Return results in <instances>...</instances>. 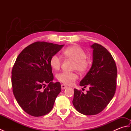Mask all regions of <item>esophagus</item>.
Here are the masks:
<instances>
[{
  "mask_svg": "<svg viewBox=\"0 0 131 131\" xmlns=\"http://www.w3.org/2000/svg\"><path fill=\"white\" fill-rule=\"evenodd\" d=\"M67 87H68L67 86H66V85H65V84H63L61 85V88H62V90H64V89H65V88H66Z\"/></svg>",
  "mask_w": 131,
  "mask_h": 131,
  "instance_id": "esophagus-1",
  "label": "esophagus"
}]
</instances>
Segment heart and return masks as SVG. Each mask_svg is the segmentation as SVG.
<instances>
[{"mask_svg": "<svg viewBox=\"0 0 131 131\" xmlns=\"http://www.w3.org/2000/svg\"><path fill=\"white\" fill-rule=\"evenodd\" d=\"M63 54L66 58L74 61V70L80 73H84L87 71L90 66V61L87 58V53L82 48L76 46L68 47L64 50ZM62 59L57 54L52 56L50 58L49 64L51 67L57 70L62 65ZM78 75L74 72L63 71L57 75L58 81L66 85H71L78 79Z\"/></svg>", "mask_w": 131, "mask_h": 131, "instance_id": "heart-1", "label": "heart"}]
</instances>
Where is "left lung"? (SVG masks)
<instances>
[{"mask_svg": "<svg viewBox=\"0 0 131 131\" xmlns=\"http://www.w3.org/2000/svg\"><path fill=\"white\" fill-rule=\"evenodd\" d=\"M93 49V62L87 75L80 82V86L90 90L84 94L74 89L73 104L80 113L93 115L101 112L114 96L117 68L110 53L99 44L91 46Z\"/></svg>", "mask_w": 131, "mask_h": 131, "instance_id": "8db88e82", "label": "left lung"}]
</instances>
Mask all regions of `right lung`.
Instances as JSON below:
<instances>
[{
    "instance_id": "1",
    "label": "right lung",
    "mask_w": 131,
    "mask_h": 131,
    "mask_svg": "<svg viewBox=\"0 0 131 131\" xmlns=\"http://www.w3.org/2000/svg\"><path fill=\"white\" fill-rule=\"evenodd\" d=\"M63 46L37 41L24 49L17 58L12 70L13 93L19 105L30 115L49 113L60 93V83L52 82L49 60Z\"/></svg>"
}]
</instances>
